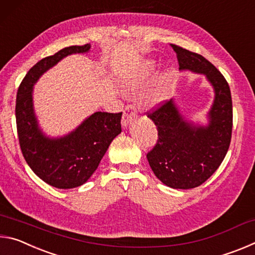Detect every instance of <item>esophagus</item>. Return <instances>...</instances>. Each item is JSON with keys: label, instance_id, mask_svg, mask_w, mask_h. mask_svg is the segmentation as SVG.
Returning a JSON list of instances; mask_svg holds the SVG:
<instances>
[{"label": "esophagus", "instance_id": "34e87169", "mask_svg": "<svg viewBox=\"0 0 255 255\" xmlns=\"http://www.w3.org/2000/svg\"><path fill=\"white\" fill-rule=\"evenodd\" d=\"M137 114V109L135 106L132 105H128L126 108H125L124 110V117H123V126H126L129 118L131 117V116H135Z\"/></svg>", "mask_w": 255, "mask_h": 255}]
</instances>
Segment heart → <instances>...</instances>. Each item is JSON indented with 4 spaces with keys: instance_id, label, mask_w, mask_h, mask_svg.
Masks as SVG:
<instances>
[{
    "instance_id": "obj_1",
    "label": "heart",
    "mask_w": 255,
    "mask_h": 255,
    "mask_svg": "<svg viewBox=\"0 0 255 255\" xmlns=\"http://www.w3.org/2000/svg\"><path fill=\"white\" fill-rule=\"evenodd\" d=\"M148 67H153V65H152V64H149V65H148ZM143 77H144V76H140V77H139V80H141V79H143ZM159 97H161V94H156V99H158Z\"/></svg>"
}]
</instances>
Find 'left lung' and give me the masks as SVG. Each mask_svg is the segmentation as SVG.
I'll list each match as a JSON object with an SVG mask.
<instances>
[{
	"mask_svg": "<svg viewBox=\"0 0 255 255\" xmlns=\"http://www.w3.org/2000/svg\"><path fill=\"white\" fill-rule=\"evenodd\" d=\"M180 70L205 74L214 86L215 100L209 124L196 127L183 120L172 101H162L146 112L157 128V141L147 153L150 169L173 189H192L208 180L225 158L231 144L233 105L230 85L209 60L171 44Z\"/></svg>",
	"mask_w": 255,
	"mask_h": 255,
	"instance_id": "1",
	"label": "left lung"
}]
</instances>
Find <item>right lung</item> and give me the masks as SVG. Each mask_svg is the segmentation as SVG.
Instances as JSON below:
<instances>
[{"label":"right lung","instance_id":"obj_1","mask_svg":"<svg viewBox=\"0 0 255 255\" xmlns=\"http://www.w3.org/2000/svg\"><path fill=\"white\" fill-rule=\"evenodd\" d=\"M90 44L66 47L30 68L16 93L15 120L25 162L36 175L58 189L85 183L98 169L114 138L122 132V115L98 111L68 135L51 139L38 128L32 107V86L39 76L67 55L86 53Z\"/></svg>","mask_w":255,"mask_h":255}]
</instances>
